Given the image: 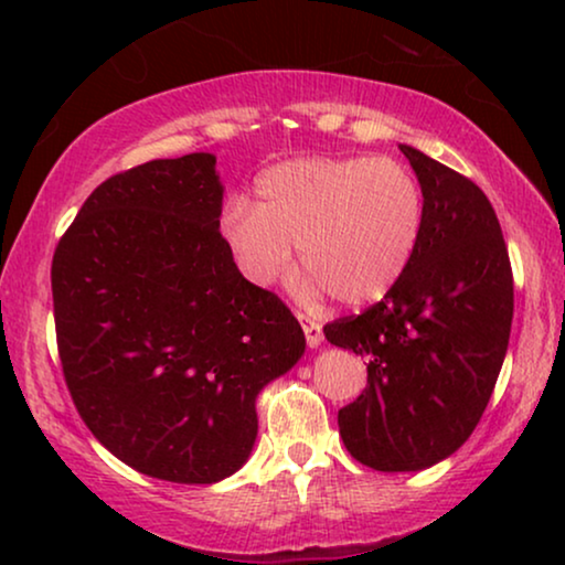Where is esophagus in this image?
Here are the masks:
<instances>
[{"label": "esophagus", "instance_id": "1", "mask_svg": "<svg viewBox=\"0 0 565 565\" xmlns=\"http://www.w3.org/2000/svg\"><path fill=\"white\" fill-rule=\"evenodd\" d=\"M298 319H300V327H303V331H306L308 347H319L323 342L321 323L316 321V319H311V316H306V313H298Z\"/></svg>", "mask_w": 565, "mask_h": 565}]
</instances>
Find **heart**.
Wrapping results in <instances>:
<instances>
[{
	"label": "heart",
	"instance_id": "b5f03b06",
	"mask_svg": "<svg viewBox=\"0 0 565 565\" xmlns=\"http://www.w3.org/2000/svg\"><path fill=\"white\" fill-rule=\"evenodd\" d=\"M254 203L231 198L221 236L246 280L267 288L300 265L331 298L375 303L412 267L424 231V192L388 157H311L265 169Z\"/></svg>",
	"mask_w": 565,
	"mask_h": 565
}]
</instances>
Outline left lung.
<instances>
[{
  "instance_id": "left-lung-1",
  "label": "left lung",
  "mask_w": 565,
  "mask_h": 565,
  "mask_svg": "<svg viewBox=\"0 0 565 565\" xmlns=\"http://www.w3.org/2000/svg\"><path fill=\"white\" fill-rule=\"evenodd\" d=\"M424 192V231L396 288L329 321L331 344L367 358L339 435L373 470H422L473 435L509 347L514 277L497 213L473 180L401 146Z\"/></svg>"
}]
</instances>
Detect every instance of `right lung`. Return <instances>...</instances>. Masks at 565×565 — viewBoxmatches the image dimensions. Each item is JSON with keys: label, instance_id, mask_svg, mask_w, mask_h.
<instances>
[{"label": "right lung", "instance_id": "obj_1", "mask_svg": "<svg viewBox=\"0 0 565 565\" xmlns=\"http://www.w3.org/2000/svg\"><path fill=\"white\" fill-rule=\"evenodd\" d=\"M221 200L213 153L146 161L107 177L53 252L76 412L115 458L172 483L242 468L254 401L306 350L290 308L238 273Z\"/></svg>", "mask_w": 565, "mask_h": 565}]
</instances>
